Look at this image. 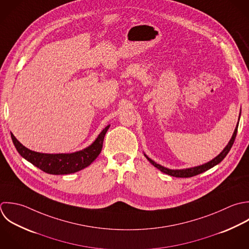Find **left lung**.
I'll return each mask as SVG.
<instances>
[{"label": "left lung", "instance_id": "obj_1", "mask_svg": "<svg viewBox=\"0 0 249 249\" xmlns=\"http://www.w3.org/2000/svg\"><path fill=\"white\" fill-rule=\"evenodd\" d=\"M240 117H241V112H240ZM240 117H239V121H240ZM239 121H238V124L235 128V131L233 133V136L231 138V140L229 141L228 144L225 146V148L215 157L213 158V160H211L210 162L208 163H205L203 165H200V166H196V167H192V168H187V169H181V170H172V169H168L160 164H157L155 161H153L152 159H150L146 154H144V156L146 157V159L155 167L157 168L158 170H160L161 172H163L164 174H167L169 176H172V177H176V178H191V177H194V176H197V175H200L212 168H213L214 166L218 165L225 157L226 155L229 153L234 142H235V139H236V136H237V132H238V127H239Z\"/></svg>", "mask_w": 249, "mask_h": 249}]
</instances>
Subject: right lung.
<instances>
[{"label": "right lung", "instance_id": "right-lung-1", "mask_svg": "<svg viewBox=\"0 0 249 249\" xmlns=\"http://www.w3.org/2000/svg\"><path fill=\"white\" fill-rule=\"evenodd\" d=\"M110 125H107L86 148L72 153H41L25 147L11 133L12 142L18 153L36 168L50 175H69L76 173L88 167L101 153L106 133Z\"/></svg>", "mask_w": 249, "mask_h": 249}]
</instances>
